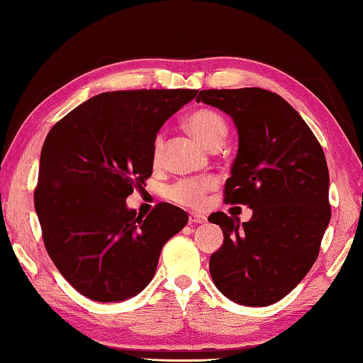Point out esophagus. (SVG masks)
<instances>
[{
  "instance_id": "1",
  "label": "esophagus",
  "mask_w": 363,
  "mask_h": 363,
  "mask_svg": "<svg viewBox=\"0 0 363 363\" xmlns=\"http://www.w3.org/2000/svg\"><path fill=\"white\" fill-rule=\"evenodd\" d=\"M205 220H207V218H205V215H202V213H191V215H189V223H191V225L203 223Z\"/></svg>"
}]
</instances>
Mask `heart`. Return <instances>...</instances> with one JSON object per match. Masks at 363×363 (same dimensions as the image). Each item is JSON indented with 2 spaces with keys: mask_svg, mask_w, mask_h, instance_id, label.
<instances>
[{
  "mask_svg": "<svg viewBox=\"0 0 363 363\" xmlns=\"http://www.w3.org/2000/svg\"><path fill=\"white\" fill-rule=\"evenodd\" d=\"M186 123L194 137L208 148L221 147V143H223L226 138V133H228V127H226L225 118L221 117L218 112H215L212 109L194 111L191 116L187 117ZM163 148H164V137L161 133H158L153 142L155 163H160L161 161ZM212 186H213L212 179H202V181L184 179V181L176 182L174 186L167 189L166 196L176 203L187 205V207H197L200 200L203 197V194L207 192L208 189H212Z\"/></svg>",
  "mask_w": 363,
  "mask_h": 363,
  "instance_id": "heart-1",
  "label": "heart"
}]
</instances>
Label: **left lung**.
I'll use <instances>...</instances> for the list:
<instances>
[{
  "mask_svg": "<svg viewBox=\"0 0 363 363\" xmlns=\"http://www.w3.org/2000/svg\"><path fill=\"white\" fill-rule=\"evenodd\" d=\"M197 102L233 118L238 155L225 202L252 210L242 225L223 212L208 216L223 231V245L210 257V275L231 301L272 305L310 272L331 220L323 148L300 113L270 91L205 89Z\"/></svg>",
  "mask_w": 363,
  "mask_h": 363,
  "instance_id": "obj_1",
  "label": "left lung"
}]
</instances>
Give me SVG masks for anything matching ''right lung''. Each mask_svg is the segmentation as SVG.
Returning a JSON list of instances; mask_svg holds the SVG:
<instances>
[{
    "label": "right lung",
    "instance_id": "add662e5",
    "mask_svg": "<svg viewBox=\"0 0 363 363\" xmlns=\"http://www.w3.org/2000/svg\"><path fill=\"white\" fill-rule=\"evenodd\" d=\"M196 89L112 91L91 97L48 132L34 192L43 245L68 284L102 303L140 294L161 250L187 225L171 203L137 215L125 199L153 171L156 133Z\"/></svg>",
    "mask_w": 363,
    "mask_h": 363
}]
</instances>
